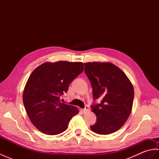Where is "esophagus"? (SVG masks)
<instances>
[{
  "label": "esophagus",
  "instance_id": "1",
  "mask_svg": "<svg viewBox=\"0 0 159 159\" xmlns=\"http://www.w3.org/2000/svg\"><path fill=\"white\" fill-rule=\"evenodd\" d=\"M82 111L83 112V113H86L87 111H89V107H88V106H85V109H83L82 110Z\"/></svg>",
  "mask_w": 159,
  "mask_h": 159
}]
</instances>
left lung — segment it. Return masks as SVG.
<instances>
[{"label": "left lung", "mask_w": 159, "mask_h": 159, "mask_svg": "<svg viewBox=\"0 0 159 159\" xmlns=\"http://www.w3.org/2000/svg\"><path fill=\"white\" fill-rule=\"evenodd\" d=\"M85 72L92 85L94 101L91 108L96 122L90 126L94 133L109 134L118 130L129 117L134 99L133 87L126 74L113 63L89 62Z\"/></svg>", "instance_id": "left-lung-1"}]
</instances>
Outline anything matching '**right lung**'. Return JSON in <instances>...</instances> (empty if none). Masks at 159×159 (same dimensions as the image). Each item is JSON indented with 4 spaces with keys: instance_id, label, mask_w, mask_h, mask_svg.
I'll list each match as a JSON object with an SVG mask.
<instances>
[{
    "instance_id": "add662e5",
    "label": "right lung",
    "mask_w": 159,
    "mask_h": 159,
    "mask_svg": "<svg viewBox=\"0 0 159 159\" xmlns=\"http://www.w3.org/2000/svg\"><path fill=\"white\" fill-rule=\"evenodd\" d=\"M83 69L81 62H47L31 73L24 90L23 102L30 120L39 130L55 135L67 129L79 110L61 102L60 97Z\"/></svg>"
}]
</instances>
